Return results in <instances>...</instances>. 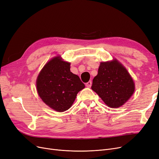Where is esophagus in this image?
Wrapping results in <instances>:
<instances>
[{
	"instance_id": "esophagus-1",
	"label": "esophagus",
	"mask_w": 159,
	"mask_h": 159,
	"mask_svg": "<svg viewBox=\"0 0 159 159\" xmlns=\"http://www.w3.org/2000/svg\"><path fill=\"white\" fill-rule=\"evenodd\" d=\"M91 85H92V82H91V81H88L87 83L86 84V87H91Z\"/></svg>"
}]
</instances>
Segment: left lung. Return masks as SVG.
<instances>
[{
	"label": "left lung",
	"instance_id": "obj_1",
	"mask_svg": "<svg viewBox=\"0 0 159 159\" xmlns=\"http://www.w3.org/2000/svg\"><path fill=\"white\" fill-rule=\"evenodd\" d=\"M92 90L110 107L123 106L133 94L134 83L126 69L117 60L102 62L93 80Z\"/></svg>",
	"mask_w": 159,
	"mask_h": 159
}]
</instances>
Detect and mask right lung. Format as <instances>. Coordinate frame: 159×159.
<instances>
[{
	"mask_svg": "<svg viewBox=\"0 0 159 159\" xmlns=\"http://www.w3.org/2000/svg\"><path fill=\"white\" fill-rule=\"evenodd\" d=\"M70 63L57 56L48 62L36 80V88L43 102L62 112L74 103L78 92L85 88L79 76L70 72Z\"/></svg>",
	"mask_w": 159,
	"mask_h": 159,
	"instance_id": "1",
	"label": "right lung"
}]
</instances>
